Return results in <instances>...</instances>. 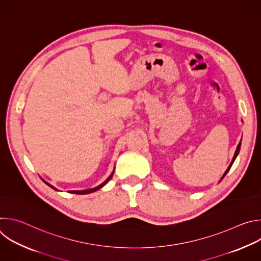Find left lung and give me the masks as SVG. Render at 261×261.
Here are the masks:
<instances>
[{
	"mask_svg": "<svg viewBox=\"0 0 261 261\" xmlns=\"http://www.w3.org/2000/svg\"><path fill=\"white\" fill-rule=\"evenodd\" d=\"M241 142H242V140H241V141H240V143H239V144H238V146H237V150H236V152H234V156H233V158H232V160H231V162H230V164H229V166H228V168H227V169H226V171H225V172H224V174H223V175H222V177H221V179H222V178H223V177H224V176H225V175H226V173H227V172H228V171H229V169H230V167H231V166H232V164H233V162H234V160H236V159H237V157H238V155H239V153H240V148H241ZM221 179H220V180H221Z\"/></svg>",
	"mask_w": 261,
	"mask_h": 261,
	"instance_id": "left-lung-1",
	"label": "left lung"
}]
</instances>
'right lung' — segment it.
<instances>
[{
    "label": "right lung",
    "mask_w": 261,
    "mask_h": 261,
    "mask_svg": "<svg viewBox=\"0 0 261 261\" xmlns=\"http://www.w3.org/2000/svg\"><path fill=\"white\" fill-rule=\"evenodd\" d=\"M115 171V170H114ZM114 171H113V173H111L101 185H99V186H97V187H95V188H92V189H88V190H82V191H70V193H73V194H89V193H93V192H95V191H97V190H99V189H101L102 187H103V186H105L107 182H108V180L111 178V177H113V175H114ZM47 186H49V187L50 188H53V189H55V190H57L55 187H54V186H51L50 184H48L47 181H45L44 179H42Z\"/></svg>",
    "instance_id": "right-lung-1"
}]
</instances>
